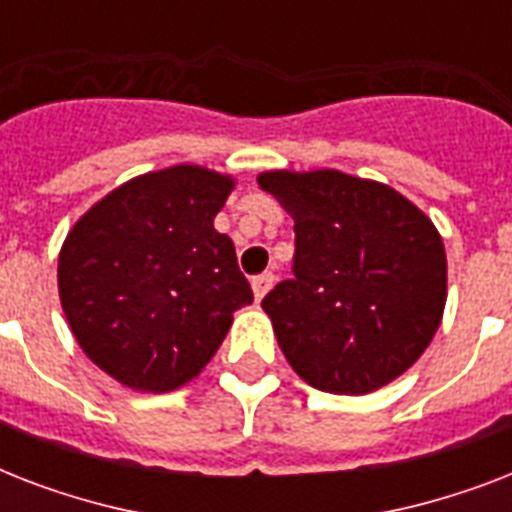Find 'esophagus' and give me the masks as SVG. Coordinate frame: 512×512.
Instances as JSON below:
<instances>
[{
  "label": "esophagus",
  "instance_id": "esophagus-1",
  "mask_svg": "<svg viewBox=\"0 0 512 512\" xmlns=\"http://www.w3.org/2000/svg\"><path fill=\"white\" fill-rule=\"evenodd\" d=\"M273 281H276V276H273L271 271L260 273V276H255V279H252V292H255L257 303H260V300L268 295V289L273 287Z\"/></svg>",
  "mask_w": 512,
  "mask_h": 512
}]
</instances>
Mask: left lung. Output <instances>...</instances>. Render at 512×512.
<instances>
[{
    "label": "left lung",
    "instance_id": "8db88e82",
    "mask_svg": "<svg viewBox=\"0 0 512 512\" xmlns=\"http://www.w3.org/2000/svg\"><path fill=\"white\" fill-rule=\"evenodd\" d=\"M257 183L295 220V276L263 300L289 366L340 396L396 380L444 316L436 225L390 185L337 170H273Z\"/></svg>",
    "mask_w": 512,
    "mask_h": 512
}]
</instances>
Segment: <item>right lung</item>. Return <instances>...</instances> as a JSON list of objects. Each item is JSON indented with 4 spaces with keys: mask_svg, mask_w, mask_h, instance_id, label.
Returning a JSON list of instances; mask_svg holds the SVG:
<instances>
[{
    "mask_svg": "<svg viewBox=\"0 0 512 512\" xmlns=\"http://www.w3.org/2000/svg\"><path fill=\"white\" fill-rule=\"evenodd\" d=\"M233 177L199 164L132 177L84 212L58 257L68 327L92 364L167 393L215 356L252 303L236 249L215 231Z\"/></svg>",
    "mask_w": 512,
    "mask_h": 512,
    "instance_id": "1",
    "label": "right lung"
}]
</instances>
